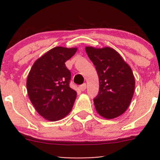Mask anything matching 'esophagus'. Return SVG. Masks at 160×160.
<instances>
[{
    "mask_svg": "<svg viewBox=\"0 0 160 160\" xmlns=\"http://www.w3.org/2000/svg\"><path fill=\"white\" fill-rule=\"evenodd\" d=\"M79 88H80V89L81 91H85L86 89V83L82 84V85H80V86H79Z\"/></svg>",
    "mask_w": 160,
    "mask_h": 160,
    "instance_id": "34e87169",
    "label": "esophagus"
}]
</instances>
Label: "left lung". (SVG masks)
Listing matches in <instances>:
<instances>
[{
	"mask_svg": "<svg viewBox=\"0 0 160 160\" xmlns=\"http://www.w3.org/2000/svg\"><path fill=\"white\" fill-rule=\"evenodd\" d=\"M86 52L98 75L99 92L93 100L95 110L108 120L120 117L128 109L135 92L131 68L111 47H86Z\"/></svg>",
	"mask_w": 160,
	"mask_h": 160,
	"instance_id": "obj_1",
	"label": "left lung"
}]
</instances>
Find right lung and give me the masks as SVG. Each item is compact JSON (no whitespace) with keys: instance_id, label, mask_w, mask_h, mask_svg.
I'll return each mask as SVG.
<instances>
[{"instance_id":"add662e5","label":"right lung","mask_w":160,"mask_h":160,"mask_svg":"<svg viewBox=\"0 0 160 160\" xmlns=\"http://www.w3.org/2000/svg\"><path fill=\"white\" fill-rule=\"evenodd\" d=\"M77 50V47H54L38 58L29 71L28 95L37 112L46 120H62L72 109L77 92L69 86L71 71L65 62Z\"/></svg>"}]
</instances>
